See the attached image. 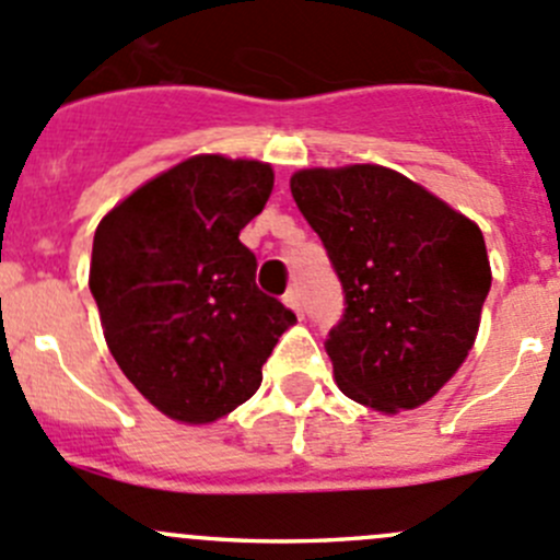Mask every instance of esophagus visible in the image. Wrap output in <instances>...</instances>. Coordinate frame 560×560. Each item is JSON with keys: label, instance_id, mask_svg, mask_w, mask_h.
<instances>
[{"label": "esophagus", "instance_id": "34e87169", "mask_svg": "<svg viewBox=\"0 0 560 560\" xmlns=\"http://www.w3.org/2000/svg\"><path fill=\"white\" fill-rule=\"evenodd\" d=\"M284 303H287V306H290L295 314H303V295H301V290H298V287H292V290H287Z\"/></svg>", "mask_w": 560, "mask_h": 560}]
</instances>
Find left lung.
I'll use <instances>...</instances> for the list:
<instances>
[{
  "mask_svg": "<svg viewBox=\"0 0 560 560\" xmlns=\"http://www.w3.org/2000/svg\"><path fill=\"white\" fill-rule=\"evenodd\" d=\"M290 188L345 292L325 339L339 388L383 412L424 405L476 341L492 284L481 230L385 166L303 170Z\"/></svg>",
  "mask_w": 560,
  "mask_h": 560,
  "instance_id": "obj_1",
  "label": "left lung"
}]
</instances>
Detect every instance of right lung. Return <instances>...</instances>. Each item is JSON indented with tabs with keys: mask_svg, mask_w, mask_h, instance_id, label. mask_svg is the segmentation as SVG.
<instances>
[{
	"mask_svg": "<svg viewBox=\"0 0 560 560\" xmlns=\"http://www.w3.org/2000/svg\"><path fill=\"white\" fill-rule=\"evenodd\" d=\"M273 170L197 155L119 202L92 241L90 292L125 377L175 421L208 424L252 399L295 314L257 287L241 230Z\"/></svg>",
	"mask_w": 560,
	"mask_h": 560,
	"instance_id": "1",
	"label": "right lung"
}]
</instances>
